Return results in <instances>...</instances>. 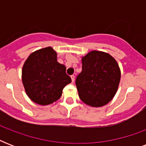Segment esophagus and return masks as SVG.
Masks as SVG:
<instances>
[{
  "mask_svg": "<svg viewBox=\"0 0 146 146\" xmlns=\"http://www.w3.org/2000/svg\"><path fill=\"white\" fill-rule=\"evenodd\" d=\"M71 80H72V82H74V80H75V76L74 75L71 76Z\"/></svg>",
  "mask_w": 146,
  "mask_h": 146,
  "instance_id": "34e87169",
  "label": "esophagus"
}]
</instances>
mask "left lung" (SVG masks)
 Masks as SVG:
<instances>
[{"instance_id": "obj_1", "label": "left lung", "mask_w": 146, "mask_h": 146, "mask_svg": "<svg viewBox=\"0 0 146 146\" xmlns=\"http://www.w3.org/2000/svg\"><path fill=\"white\" fill-rule=\"evenodd\" d=\"M82 72L76 79L80 99L90 106H104L117 90L120 80L117 63L107 53L92 50L82 57Z\"/></svg>"}]
</instances>
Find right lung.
<instances>
[{"instance_id":"add662e5","label":"right lung","mask_w":146,"mask_h":146,"mask_svg":"<svg viewBox=\"0 0 146 146\" xmlns=\"http://www.w3.org/2000/svg\"><path fill=\"white\" fill-rule=\"evenodd\" d=\"M22 80L27 96L42 105L59 99L64 87L71 82L66 66L57 61V53L50 47L29 55L23 67Z\"/></svg>"}]
</instances>
